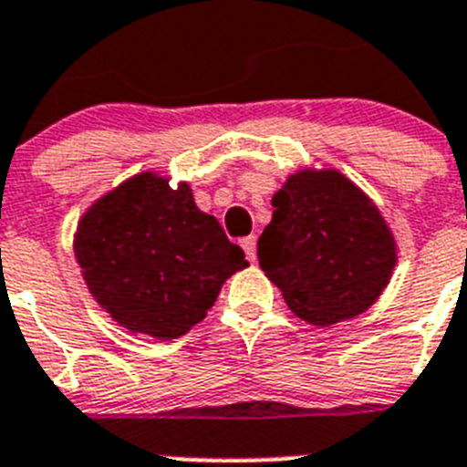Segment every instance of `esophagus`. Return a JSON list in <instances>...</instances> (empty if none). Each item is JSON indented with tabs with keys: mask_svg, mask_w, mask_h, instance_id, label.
Listing matches in <instances>:
<instances>
[{
	"mask_svg": "<svg viewBox=\"0 0 467 467\" xmlns=\"http://www.w3.org/2000/svg\"><path fill=\"white\" fill-rule=\"evenodd\" d=\"M242 249L246 254V260L255 263V234H249V237L242 239Z\"/></svg>",
	"mask_w": 467,
	"mask_h": 467,
	"instance_id": "1",
	"label": "esophagus"
}]
</instances>
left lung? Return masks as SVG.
I'll return each instance as SVG.
<instances>
[{"label": "left lung", "instance_id": "obj_1", "mask_svg": "<svg viewBox=\"0 0 467 467\" xmlns=\"http://www.w3.org/2000/svg\"><path fill=\"white\" fill-rule=\"evenodd\" d=\"M258 263L302 321L354 318L375 305L398 263L377 204L337 170H300L272 197Z\"/></svg>", "mask_w": 467, "mask_h": 467}]
</instances>
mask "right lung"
Masks as SVG:
<instances>
[{
	"label": "right lung",
	"instance_id": "obj_1",
	"mask_svg": "<svg viewBox=\"0 0 467 467\" xmlns=\"http://www.w3.org/2000/svg\"><path fill=\"white\" fill-rule=\"evenodd\" d=\"M92 297L119 326L176 339L207 317L244 251L216 218L200 212L186 182L141 171L109 191L78 221L74 237Z\"/></svg>",
	"mask_w": 467,
	"mask_h": 467
}]
</instances>
